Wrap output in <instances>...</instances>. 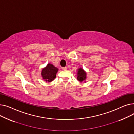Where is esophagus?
<instances>
[{
  "instance_id": "34e87169",
  "label": "esophagus",
  "mask_w": 134,
  "mask_h": 134,
  "mask_svg": "<svg viewBox=\"0 0 134 134\" xmlns=\"http://www.w3.org/2000/svg\"><path fill=\"white\" fill-rule=\"evenodd\" d=\"M62 69L64 70V71H66V70H67V67H63Z\"/></svg>"
}]
</instances>
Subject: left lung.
<instances>
[{
  "mask_svg": "<svg viewBox=\"0 0 134 134\" xmlns=\"http://www.w3.org/2000/svg\"><path fill=\"white\" fill-rule=\"evenodd\" d=\"M87 78V73L84 71L82 68H79L77 70V79L80 82L83 81L86 82V79Z\"/></svg>",
  "mask_w": 134,
  "mask_h": 134,
  "instance_id": "left-lung-1",
  "label": "left lung"
}]
</instances>
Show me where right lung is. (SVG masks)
<instances>
[{
  "instance_id": "right-lung-1",
  "label": "right lung",
  "mask_w": 134,
  "mask_h": 134,
  "mask_svg": "<svg viewBox=\"0 0 134 134\" xmlns=\"http://www.w3.org/2000/svg\"><path fill=\"white\" fill-rule=\"evenodd\" d=\"M58 71V68L55 67L52 63H49L47 66L42 70L41 76L42 79L46 82H50L56 78V73Z\"/></svg>"
}]
</instances>
